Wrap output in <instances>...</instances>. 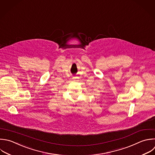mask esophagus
<instances>
[{"label": "esophagus", "mask_w": 155, "mask_h": 155, "mask_svg": "<svg viewBox=\"0 0 155 155\" xmlns=\"http://www.w3.org/2000/svg\"><path fill=\"white\" fill-rule=\"evenodd\" d=\"M73 79H75V78H73Z\"/></svg>", "instance_id": "esophagus-1"}]
</instances>
